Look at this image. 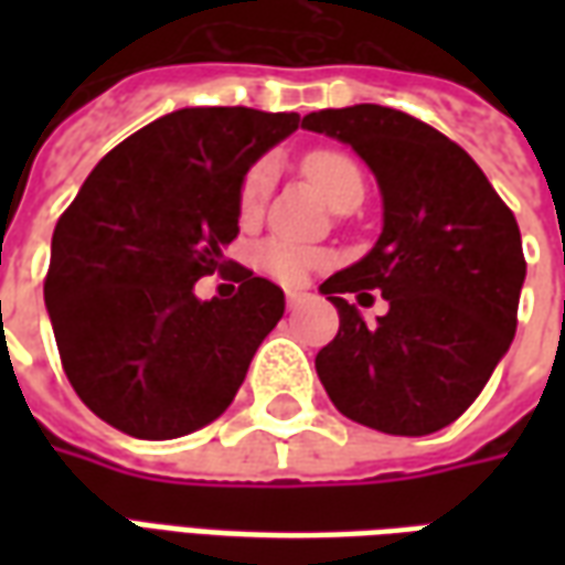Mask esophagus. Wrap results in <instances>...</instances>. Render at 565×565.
<instances>
[{"label": "esophagus", "instance_id": "esophagus-1", "mask_svg": "<svg viewBox=\"0 0 565 565\" xmlns=\"http://www.w3.org/2000/svg\"><path fill=\"white\" fill-rule=\"evenodd\" d=\"M306 299H308V294H302V290H287V308H290V311L302 306Z\"/></svg>", "mask_w": 565, "mask_h": 565}]
</instances>
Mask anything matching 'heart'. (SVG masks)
Segmentation results:
<instances>
[{"label":"heart","mask_w":565,"mask_h":565,"mask_svg":"<svg viewBox=\"0 0 565 565\" xmlns=\"http://www.w3.org/2000/svg\"><path fill=\"white\" fill-rule=\"evenodd\" d=\"M306 178L315 184L320 196L330 202L332 209H339L344 202H354L363 199V172L356 169V162L342 153V150H311L302 162ZM271 190V162L259 160L257 166H250V172L242 181L238 190V211L242 217L250 221L257 217L263 202L269 196ZM259 269L269 271L275 281L281 284H299L306 281L311 269H318L327 263V254L318 247L299 245L290 238H269L263 242L257 250Z\"/></svg>","instance_id":"b5f03b06"}]
</instances>
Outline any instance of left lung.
Here are the masks:
<instances>
[{
	"label": "left lung",
	"mask_w": 565,
	"mask_h": 565,
	"mask_svg": "<svg viewBox=\"0 0 565 565\" xmlns=\"http://www.w3.org/2000/svg\"><path fill=\"white\" fill-rule=\"evenodd\" d=\"M302 127L351 145L384 205L372 250L320 284L339 311L315 360L320 384L356 424L429 436L475 403L514 339L526 278L518 221L478 162L412 115L351 105L311 111ZM369 289L392 306L375 324L343 299Z\"/></svg>",
	"instance_id": "left-lung-1"
}]
</instances>
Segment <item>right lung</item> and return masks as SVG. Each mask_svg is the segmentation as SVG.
I'll return each instance as SVG.
<instances>
[{"mask_svg":"<svg viewBox=\"0 0 565 565\" xmlns=\"http://www.w3.org/2000/svg\"><path fill=\"white\" fill-rule=\"evenodd\" d=\"M299 129L294 111L178 108L87 174L56 221L44 306L81 403L120 433L178 438L230 408L284 290L235 266L233 299H199L226 269L247 169Z\"/></svg>","mask_w":565,"mask_h":565,"instance_id":"1","label":"right lung"}]
</instances>
